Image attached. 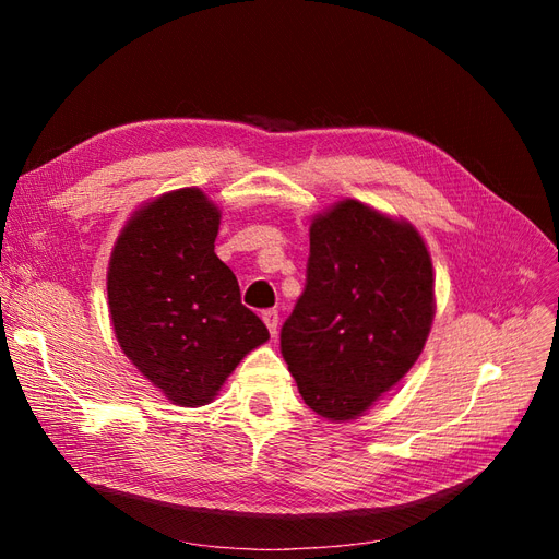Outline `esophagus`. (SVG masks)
Masks as SVG:
<instances>
[{"label": "esophagus", "mask_w": 559, "mask_h": 559, "mask_svg": "<svg viewBox=\"0 0 559 559\" xmlns=\"http://www.w3.org/2000/svg\"><path fill=\"white\" fill-rule=\"evenodd\" d=\"M263 321H265V326H267L270 335L277 337V331H280V312H277V310H263Z\"/></svg>", "instance_id": "obj_1"}]
</instances>
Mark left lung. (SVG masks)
<instances>
[{
	"label": "left lung",
	"mask_w": 559,
	"mask_h": 559,
	"mask_svg": "<svg viewBox=\"0 0 559 559\" xmlns=\"http://www.w3.org/2000/svg\"><path fill=\"white\" fill-rule=\"evenodd\" d=\"M433 267L421 235L357 200L310 226L306 289L280 333L310 408L359 417L417 361L433 321Z\"/></svg>",
	"instance_id": "8db88e82"
}]
</instances>
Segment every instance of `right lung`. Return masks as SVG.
Here are the masks:
<instances>
[{
    "instance_id": "add662e5",
    "label": "right lung",
    "mask_w": 559,
    "mask_h": 559,
    "mask_svg": "<svg viewBox=\"0 0 559 559\" xmlns=\"http://www.w3.org/2000/svg\"><path fill=\"white\" fill-rule=\"evenodd\" d=\"M218 212L200 189H179L134 212L116 240L107 294L118 345L177 405L210 403L270 333L240 300L214 253Z\"/></svg>"
}]
</instances>
